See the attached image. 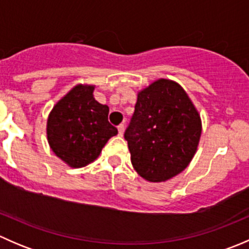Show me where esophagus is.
<instances>
[{"label": "esophagus", "mask_w": 249, "mask_h": 249, "mask_svg": "<svg viewBox=\"0 0 249 249\" xmlns=\"http://www.w3.org/2000/svg\"><path fill=\"white\" fill-rule=\"evenodd\" d=\"M118 131H119L120 136H123V135H124V131H125V125L124 124H120L119 126H118Z\"/></svg>", "instance_id": "1"}]
</instances>
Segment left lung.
I'll list each match as a JSON object with an SVG mask.
<instances>
[{
    "instance_id": "obj_1",
    "label": "left lung",
    "mask_w": 249,
    "mask_h": 249,
    "mask_svg": "<svg viewBox=\"0 0 249 249\" xmlns=\"http://www.w3.org/2000/svg\"><path fill=\"white\" fill-rule=\"evenodd\" d=\"M201 131V118L185 90L175 80L160 78L139 91L124 137L136 172L159 183L187 169Z\"/></svg>"
}]
</instances>
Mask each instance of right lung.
<instances>
[{
    "mask_svg": "<svg viewBox=\"0 0 249 249\" xmlns=\"http://www.w3.org/2000/svg\"><path fill=\"white\" fill-rule=\"evenodd\" d=\"M94 89L95 85H76L48 115V143L57 158L74 169L96 160L107 141L118 134L108 122V106L95 100Z\"/></svg>",
    "mask_w": 249,
    "mask_h": 249,
    "instance_id": "right-lung-1",
    "label": "right lung"
}]
</instances>
